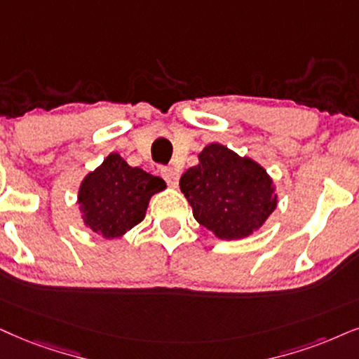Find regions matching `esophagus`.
<instances>
[{
  "label": "esophagus",
  "mask_w": 359,
  "mask_h": 359,
  "mask_svg": "<svg viewBox=\"0 0 359 359\" xmlns=\"http://www.w3.org/2000/svg\"><path fill=\"white\" fill-rule=\"evenodd\" d=\"M161 174L170 187H177V184H179V177H180L179 170H175L174 167H164V169L161 170Z\"/></svg>",
  "instance_id": "1"
}]
</instances>
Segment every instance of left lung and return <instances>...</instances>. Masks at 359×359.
<instances>
[{
	"instance_id": "8db88e82",
	"label": "left lung",
	"mask_w": 359,
	"mask_h": 359,
	"mask_svg": "<svg viewBox=\"0 0 359 359\" xmlns=\"http://www.w3.org/2000/svg\"><path fill=\"white\" fill-rule=\"evenodd\" d=\"M195 220L222 240L257 232L276 208L273 180L250 157H240L222 144H208L198 164L180 177Z\"/></svg>"
}]
</instances>
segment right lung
Listing matches in <instances>:
<instances>
[{"label": "right lung", "mask_w": 359, "mask_h": 359, "mask_svg": "<svg viewBox=\"0 0 359 359\" xmlns=\"http://www.w3.org/2000/svg\"><path fill=\"white\" fill-rule=\"evenodd\" d=\"M165 187L161 177L109 154L81 182L78 203L84 225L104 238L122 237L144 220L151 197Z\"/></svg>", "instance_id": "1"}]
</instances>
